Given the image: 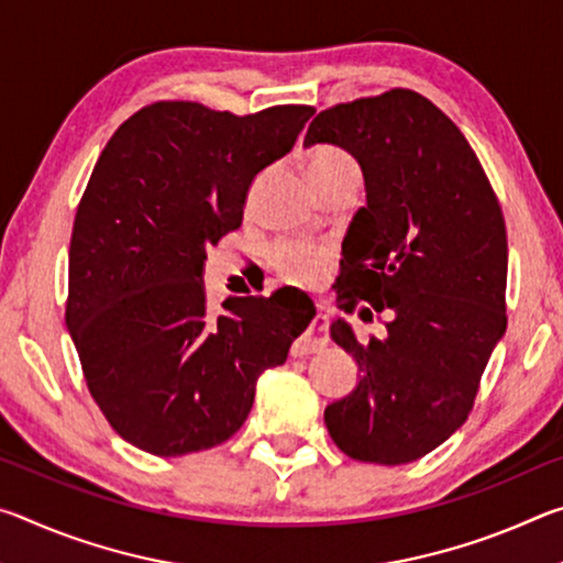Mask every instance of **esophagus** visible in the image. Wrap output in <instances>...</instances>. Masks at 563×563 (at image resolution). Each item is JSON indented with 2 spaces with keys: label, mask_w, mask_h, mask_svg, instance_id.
Returning a JSON list of instances; mask_svg holds the SVG:
<instances>
[{
  "label": "esophagus",
  "mask_w": 563,
  "mask_h": 563,
  "mask_svg": "<svg viewBox=\"0 0 563 563\" xmlns=\"http://www.w3.org/2000/svg\"><path fill=\"white\" fill-rule=\"evenodd\" d=\"M325 330H328V318L322 316V312H318V316L312 318L310 338H300L298 342H295V345H292V355H295V357H305V355H312V352H320L322 347L328 345ZM316 331L319 332L318 336L314 335Z\"/></svg>",
  "instance_id": "obj_1"
}]
</instances>
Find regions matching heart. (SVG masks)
<instances>
[{
  "label": "heart",
  "mask_w": 563,
  "mask_h": 563,
  "mask_svg": "<svg viewBox=\"0 0 563 563\" xmlns=\"http://www.w3.org/2000/svg\"><path fill=\"white\" fill-rule=\"evenodd\" d=\"M308 174L316 180L335 174H360V166L347 151L335 146H322L312 151V156L308 158ZM325 258V247L310 241H295V238H285V241H278L271 247L273 268L278 271L285 280L295 283L316 280Z\"/></svg>",
  "instance_id": "obj_1"
}]
</instances>
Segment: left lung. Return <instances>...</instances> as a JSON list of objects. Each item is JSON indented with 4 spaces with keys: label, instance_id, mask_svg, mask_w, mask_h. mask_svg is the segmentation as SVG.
Wrapping results in <instances>:
<instances>
[{
    "label": "left lung",
    "instance_id": "1",
    "mask_svg": "<svg viewBox=\"0 0 563 563\" xmlns=\"http://www.w3.org/2000/svg\"><path fill=\"white\" fill-rule=\"evenodd\" d=\"M312 144L345 148L365 176L338 300L345 312L360 300L389 312L383 340H357L345 320L330 325L360 383L328 405V432L357 462H415L466 422L507 330L499 198L462 131L412 89L320 111L302 141Z\"/></svg>",
    "mask_w": 563,
    "mask_h": 563
}]
</instances>
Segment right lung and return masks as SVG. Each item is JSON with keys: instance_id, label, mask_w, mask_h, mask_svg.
Returning <instances> with one entry per match:
<instances>
[{"instance_id": "obj_1", "label": "right lung", "mask_w": 563, "mask_h": 563, "mask_svg": "<svg viewBox=\"0 0 563 563\" xmlns=\"http://www.w3.org/2000/svg\"><path fill=\"white\" fill-rule=\"evenodd\" d=\"M316 109L235 117L156 101L113 131L76 208L66 328L113 432L156 456L241 430L255 383L310 325V300L247 295L208 316V247L238 231L253 178L288 154Z\"/></svg>"}]
</instances>
